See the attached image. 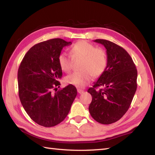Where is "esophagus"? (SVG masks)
<instances>
[{
  "label": "esophagus",
  "instance_id": "esophagus-1",
  "mask_svg": "<svg viewBox=\"0 0 155 155\" xmlns=\"http://www.w3.org/2000/svg\"><path fill=\"white\" fill-rule=\"evenodd\" d=\"M77 92L78 93V94H82V93H84V91L82 90V89H80V88H78Z\"/></svg>",
  "mask_w": 155,
  "mask_h": 155
}]
</instances>
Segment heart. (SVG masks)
Returning a JSON list of instances; mask_svg holds the SVG:
<instances>
[{
  "instance_id": "1",
  "label": "heart",
  "mask_w": 155,
  "mask_h": 155,
  "mask_svg": "<svg viewBox=\"0 0 155 155\" xmlns=\"http://www.w3.org/2000/svg\"><path fill=\"white\" fill-rule=\"evenodd\" d=\"M70 55L61 52L58 57L59 66L65 72H70L74 61L81 60L80 69L68 76L67 82L78 88H83L92 80L93 76L98 77L103 73L107 66V56L104 49L96 48L87 41H80L71 48Z\"/></svg>"
}]
</instances>
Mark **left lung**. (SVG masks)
Segmentation results:
<instances>
[{
    "instance_id": "1",
    "label": "left lung",
    "mask_w": 155,
    "mask_h": 155,
    "mask_svg": "<svg viewBox=\"0 0 155 155\" xmlns=\"http://www.w3.org/2000/svg\"><path fill=\"white\" fill-rule=\"evenodd\" d=\"M94 42L107 49V66L93 87L89 113L103 124L115 123L127 113L137 88V70L129 54L120 46L104 39ZM101 88L97 90V88Z\"/></svg>"
}]
</instances>
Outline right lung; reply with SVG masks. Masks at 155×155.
<instances>
[{
    "instance_id": "right-lung-1",
    "label": "right lung",
    "mask_w": 155,
    "mask_h": 155,
    "mask_svg": "<svg viewBox=\"0 0 155 155\" xmlns=\"http://www.w3.org/2000/svg\"><path fill=\"white\" fill-rule=\"evenodd\" d=\"M71 44L61 38L41 42L30 48L19 66L20 101L31 119L42 127L61 123L77 94V88L71 84L58 91L57 88L62 75L58 57L62 48Z\"/></svg>"
}]
</instances>
